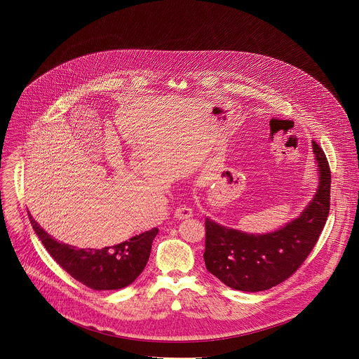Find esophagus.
<instances>
[{
  "instance_id": "obj_1",
  "label": "esophagus",
  "mask_w": 359,
  "mask_h": 359,
  "mask_svg": "<svg viewBox=\"0 0 359 359\" xmlns=\"http://www.w3.org/2000/svg\"><path fill=\"white\" fill-rule=\"evenodd\" d=\"M194 215V211L192 208H189L188 205H180L177 207L175 212H174V217L177 219H185V218H191Z\"/></svg>"
}]
</instances>
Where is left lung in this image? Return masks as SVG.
<instances>
[{
  "label": "left lung",
  "mask_w": 359,
  "mask_h": 359,
  "mask_svg": "<svg viewBox=\"0 0 359 359\" xmlns=\"http://www.w3.org/2000/svg\"><path fill=\"white\" fill-rule=\"evenodd\" d=\"M318 188L302 214L265 233H248L205 218V268L224 285L242 292L268 290L303 264L326 224L330 207V168L312 141Z\"/></svg>",
  "instance_id": "8db88e82"
}]
</instances>
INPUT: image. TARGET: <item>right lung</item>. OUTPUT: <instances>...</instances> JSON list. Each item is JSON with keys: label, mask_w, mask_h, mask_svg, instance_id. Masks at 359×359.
<instances>
[{"label": "right lung", "mask_w": 359, "mask_h": 359, "mask_svg": "<svg viewBox=\"0 0 359 359\" xmlns=\"http://www.w3.org/2000/svg\"><path fill=\"white\" fill-rule=\"evenodd\" d=\"M30 222L52 258L76 280L94 290H117L131 285L144 271L158 229L101 250L76 249L52 239L30 215Z\"/></svg>", "instance_id": "obj_1"}]
</instances>
